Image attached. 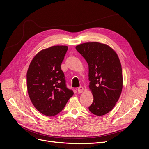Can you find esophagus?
<instances>
[{"label": "esophagus", "mask_w": 149, "mask_h": 149, "mask_svg": "<svg viewBox=\"0 0 149 149\" xmlns=\"http://www.w3.org/2000/svg\"><path fill=\"white\" fill-rule=\"evenodd\" d=\"M83 91H84V87H83V86H79V87L78 88V93H81L83 92Z\"/></svg>", "instance_id": "obj_1"}]
</instances>
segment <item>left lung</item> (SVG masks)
Instances as JSON below:
<instances>
[{
	"instance_id": "1",
	"label": "left lung",
	"mask_w": 149,
	"mask_h": 149,
	"mask_svg": "<svg viewBox=\"0 0 149 149\" xmlns=\"http://www.w3.org/2000/svg\"><path fill=\"white\" fill-rule=\"evenodd\" d=\"M76 49L89 66V88L94 98L89 110L96 116L106 114L115 106L123 89L118 55L109 45L96 42L79 44Z\"/></svg>"
}]
</instances>
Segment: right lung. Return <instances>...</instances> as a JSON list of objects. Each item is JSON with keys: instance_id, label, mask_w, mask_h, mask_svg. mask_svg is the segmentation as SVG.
Instances as JSON below:
<instances>
[{"instance_id": "add662e5", "label": "right lung", "mask_w": 149, "mask_h": 149, "mask_svg": "<svg viewBox=\"0 0 149 149\" xmlns=\"http://www.w3.org/2000/svg\"><path fill=\"white\" fill-rule=\"evenodd\" d=\"M67 46H52L40 51L31 60L26 73V86L33 105L47 116L58 114L73 91L66 88L61 65Z\"/></svg>"}]
</instances>
